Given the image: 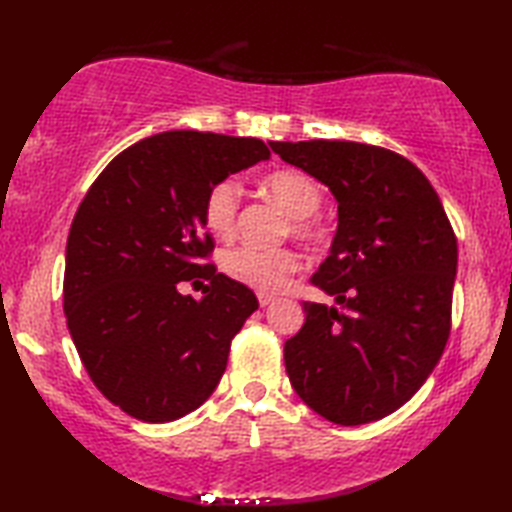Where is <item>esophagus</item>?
<instances>
[{"mask_svg": "<svg viewBox=\"0 0 512 512\" xmlns=\"http://www.w3.org/2000/svg\"><path fill=\"white\" fill-rule=\"evenodd\" d=\"M257 301H259V306L266 308L268 303H273V301H275V297H273V295H266V292H259V295H257Z\"/></svg>", "mask_w": 512, "mask_h": 512, "instance_id": "34e87169", "label": "esophagus"}]
</instances>
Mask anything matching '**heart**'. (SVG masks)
Segmentation results:
<instances>
[{
	"label": "heart",
	"mask_w": 512,
	"mask_h": 512,
	"mask_svg": "<svg viewBox=\"0 0 512 512\" xmlns=\"http://www.w3.org/2000/svg\"><path fill=\"white\" fill-rule=\"evenodd\" d=\"M264 191L290 217L292 233L301 239L321 237L319 224L312 213L321 204V187L308 173L299 169H279L262 180ZM239 209V191L233 180L213 184L204 198V224L217 239H228L235 233ZM226 275L259 292H277L288 284L290 275L299 268V257L290 248H255L239 246L228 250L222 259Z\"/></svg>",
	"instance_id": "heart-1"
}]
</instances>
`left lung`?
<instances>
[{
  "label": "left lung",
  "instance_id": "8db88e82",
  "mask_svg": "<svg viewBox=\"0 0 512 512\" xmlns=\"http://www.w3.org/2000/svg\"><path fill=\"white\" fill-rule=\"evenodd\" d=\"M339 204L330 255L312 284L336 306L303 303L286 341L292 389L343 427L380 420L416 394L451 330L458 239L424 173L394 151L350 140L270 143Z\"/></svg>",
  "mask_w": 512,
  "mask_h": 512
}]
</instances>
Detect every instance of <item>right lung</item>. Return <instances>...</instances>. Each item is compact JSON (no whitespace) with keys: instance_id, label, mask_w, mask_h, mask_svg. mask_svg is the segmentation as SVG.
<instances>
[{"instance_id":"obj_1","label":"right lung","mask_w":512,"mask_h":512,"mask_svg":"<svg viewBox=\"0 0 512 512\" xmlns=\"http://www.w3.org/2000/svg\"><path fill=\"white\" fill-rule=\"evenodd\" d=\"M268 158L259 138L173 129L121 151L85 193L65 246L63 310L92 383L132 418L178 420L220 383L259 303L202 262L213 250L204 198ZM191 278L210 281L200 302L179 292Z\"/></svg>"}]
</instances>
